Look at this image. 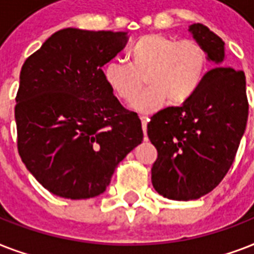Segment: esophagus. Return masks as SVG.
Returning a JSON list of instances; mask_svg holds the SVG:
<instances>
[{
  "label": "esophagus",
  "instance_id": "obj_1",
  "mask_svg": "<svg viewBox=\"0 0 254 254\" xmlns=\"http://www.w3.org/2000/svg\"><path fill=\"white\" fill-rule=\"evenodd\" d=\"M141 123H142V130L146 135V127H147V123H149V119H147L146 116H141ZM145 139H147V137H145Z\"/></svg>",
  "mask_w": 254,
  "mask_h": 254
}]
</instances>
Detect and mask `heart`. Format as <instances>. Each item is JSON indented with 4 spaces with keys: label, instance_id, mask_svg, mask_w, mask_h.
<instances>
[{
    "label": "heart",
    "instance_id": "obj_1",
    "mask_svg": "<svg viewBox=\"0 0 254 254\" xmlns=\"http://www.w3.org/2000/svg\"><path fill=\"white\" fill-rule=\"evenodd\" d=\"M127 62L109 61L104 65L105 83L120 100L130 103L143 85L149 87L133 108L153 113L166 104L179 105L195 95L207 72L208 55L199 42L147 34L127 50Z\"/></svg>",
    "mask_w": 254,
    "mask_h": 254
}]
</instances>
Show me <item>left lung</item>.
<instances>
[{"label": "left lung", "instance_id": "left-lung-1", "mask_svg": "<svg viewBox=\"0 0 254 254\" xmlns=\"http://www.w3.org/2000/svg\"><path fill=\"white\" fill-rule=\"evenodd\" d=\"M189 31L216 67L182 107L165 108L147 124L149 139L158 151L151 167L153 187L167 199L185 201L211 192L223 181L236 157L249 109L244 72L223 65V39L201 23Z\"/></svg>", "mask_w": 254, "mask_h": 254}]
</instances>
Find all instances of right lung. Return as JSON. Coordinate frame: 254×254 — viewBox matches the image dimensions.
<instances>
[{"mask_svg":"<svg viewBox=\"0 0 254 254\" xmlns=\"http://www.w3.org/2000/svg\"><path fill=\"white\" fill-rule=\"evenodd\" d=\"M127 42L123 31L68 27L22 65L18 153L54 195L76 200L103 193L117 165L142 142L138 115L120 104L101 69Z\"/></svg>","mask_w":254,"mask_h":254,"instance_id":"obj_1","label":"right lung"}]
</instances>
